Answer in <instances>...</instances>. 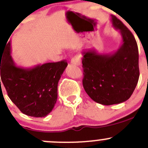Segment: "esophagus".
Masks as SVG:
<instances>
[{"mask_svg":"<svg viewBox=\"0 0 148 148\" xmlns=\"http://www.w3.org/2000/svg\"><path fill=\"white\" fill-rule=\"evenodd\" d=\"M71 63L75 65H80L81 64V57L80 55H76L71 59Z\"/></svg>","mask_w":148,"mask_h":148,"instance_id":"esophagus-1","label":"esophagus"}]
</instances>
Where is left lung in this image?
Segmentation results:
<instances>
[{"mask_svg": "<svg viewBox=\"0 0 148 148\" xmlns=\"http://www.w3.org/2000/svg\"><path fill=\"white\" fill-rule=\"evenodd\" d=\"M113 28L119 30L122 44L113 53L84 50L83 85L94 101L105 106L119 104L130 98L139 79V55L136 40L128 28L111 16Z\"/></svg>", "mask_w": 148, "mask_h": 148, "instance_id": "8db88e82", "label": "left lung"}]
</instances>
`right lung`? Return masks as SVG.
<instances>
[{"label":"right lung","mask_w":148,"mask_h":148,"mask_svg":"<svg viewBox=\"0 0 148 148\" xmlns=\"http://www.w3.org/2000/svg\"><path fill=\"white\" fill-rule=\"evenodd\" d=\"M3 53L0 56V83H3L11 101L28 116L48 115L57 101L58 84L67 62L39 64L32 68L18 66L10 54V42Z\"/></svg>","instance_id":"1"}]
</instances>
